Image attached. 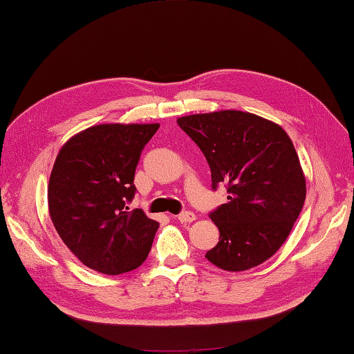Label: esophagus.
<instances>
[{
  "label": "esophagus",
  "mask_w": 354,
  "mask_h": 354,
  "mask_svg": "<svg viewBox=\"0 0 354 354\" xmlns=\"http://www.w3.org/2000/svg\"><path fill=\"white\" fill-rule=\"evenodd\" d=\"M176 218H178L179 223H183V224H187V223H193V221L196 219L195 213H193V212H183L181 214H178Z\"/></svg>",
  "instance_id": "34e87169"
}]
</instances>
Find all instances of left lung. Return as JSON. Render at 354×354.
I'll use <instances>...</instances> for the list:
<instances>
[{
    "label": "left lung",
    "instance_id": "obj_1",
    "mask_svg": "<svg viewBox=\"0 0 354 354\" xmlns=\"http://www.w3.org/2000/svg\"><path fill=\"white\" fill-rule=\"evenodd\" d=\"M203 151L212 185H227V203L210 213L219 242L205 258L225 272H244L279 250L302 210L306 176L295 145L279 124L219 110L178 118Z\"/></svg>",
    "mask_w": 354,
    "mask_h": 354
}]
</instances>
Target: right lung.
Returning a JSON list of instances; mask_svg holds the SVG:
<instances>
[{"instance_id": "obj_1", "label": "right lung", "mask_w": 354, "mask_h": 354, "mask_svg": "<svg viewBox=\"0 0 354 354\" xmlns=\"http://www.w3.org/2000/svg\"><path fill=\"white\" fill-rule=\"evenodd\" d=\"M159 124H100L73 135L55 159L48 214L59 238L86 267L121 274L147 259L159 223L135 196L141 151Z\"/></svg>"}]
</instances>
